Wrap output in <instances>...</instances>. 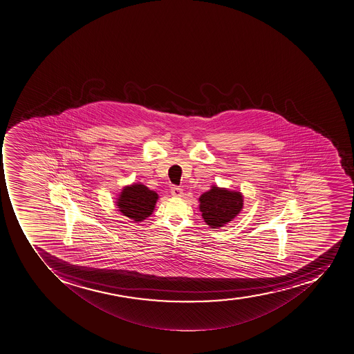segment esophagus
Instances as JSON below:
<instances>
[{"label":"esophagus","instance_id":"1","mask_svg":"<svg viewBox=\"0 0 354 354\" xmlns=\"http://www.w3.org/2000/svg\"><path fill=\"white\" fill-rule=\"evenodd\" d=\"M171 194L173 196H181L183 194V190H182L181 187H176V185H173L171 187Z\"/></svg>","mask_w":354,"mask_h":354}]
</instances>
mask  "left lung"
<instances>
[{
  "label": "left lung",
  "mask_w": 354,
  "mask_h": 354,
  "mask_svg": "<svg viewBox=\"0 0 354 354\" xmlns=\"http://www.w3.org/2000/svg\"><path fill=\"white\" fill-rule=\"evenodd\" d=\"M202 218L211 228H218L228 223L243 209V196L240 192L212 187L200 196Z\"/></svg>",
  "instance_id": "obj_1"
}]
</instances>
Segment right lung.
I'll return each mask as SVG.
<instances>
[{
    "label": "right lung",
    "instance_id": "right-lung-1",
    "mask_svg": "<svg viewBox=\"0 0 354 354\" xmlns=\"http://www.w3.org/2000/svg\"><path fill=\"white\" fill-rule=\"evenodd\" d=\"M158 193L149 190L143 185H133L124 187L117 205L124 216L133 221H143L152 214Z\"/></svg>",
    "mask_w": 354,
    "mask_h": 354
}]
</instances>
